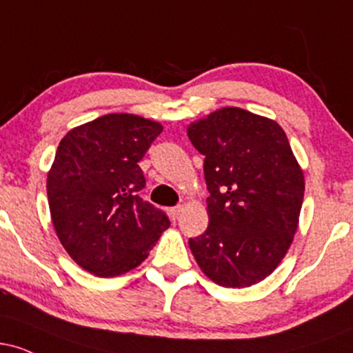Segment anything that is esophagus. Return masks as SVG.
Segmentation results:
<instances>
[{"instance_id": "obj_1", "label": "esophagus", "mask_w": 353, "mask_h": 353, "mask_svg": "<svg viewBox=\"0 0 353 353\" xmlns=\"http://www.w3.org/2000/svg\"><path fill=\"white\" fill-rule=\"evenodd\" d=\"M182 212H184V205H176V208L171 209L172 219H179Z\"/></svg>"}]
</instances>
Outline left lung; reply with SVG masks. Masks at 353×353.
<instances>
[{"mask_svg": "<svg viewBox=\"0 0 353 353\" xmlns=\"http://www.w3.org/2000/svg\"><path fill=\"white\" fill-rule=\"evenodd\" d=\"M204 159L209 225L189 247L222 287L264 281L285 257L299 225L303 172L283 129L269 117L222 108L189 124Z\"/></svg>", "mask_w": 353, "mask_h": 353, "instance_id": "1", "label": "left lung"}]
</instances>
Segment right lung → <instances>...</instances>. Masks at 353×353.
<instances>
[{"label": "right lung", "instance_id": "right-lung-1", "mask_svg": "<svg viewBox=\"0 0 353 353\" xmlns=\"http://www.w3.org/2000/svg\"><path fill=\"white\" fill-rule=\"evenodd\" d=\"M163 132L156 121L106 114L71 129L48 172L56 236L72 261L98 277L136 269L171 225L141 197L139 161Z\"/></svg>", "mask_w": 353, "mask_h": 353}]
</instances>
